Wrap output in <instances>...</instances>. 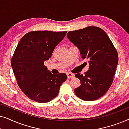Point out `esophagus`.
<instances>
[{"label":"esophagus","instance_id":"1","mask_svg":"<svg viewBox=\"0 0 129 129\" xmlns=\"http://www.w3.org/2000/svg\"><path fill=\"white\" fill-rule=\"evenodd\" d=\"M67 76H68V79H72V78H73V77H75V75H74V74L72 73H70V72H68V73H67Z\"/></svg>","mask_w":129,"mask_h":129}]
</instances>
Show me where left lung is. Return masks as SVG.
<instances>
[{
	"label": "left lung",
	"instance_id": "obj_1",
	"mask_svg": "<svg viewBox=\"0 0 129 129\" xmlns=\"http://www.w3.org/2000/svg\"><path fill=\"white\" fill-rule=\"evenodd\" d=\"M67 37L80 50L82 59H88L89 63L85 75H75L81 81L80 86L75 89V94L85 101L98 99L113 81L119 61L117 50L106 33L96 26L70 31Z\"/></svg>",
	"mask_w": 129,
	"mask_h": 129
}]
</instances>
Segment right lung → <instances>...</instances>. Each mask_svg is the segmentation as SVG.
<instances>
[{
    "label": "right lung",
    "instance_id": "obj_1",
    "mask_svg": "<svg viewBox=\"0 0 129 129\" xmlns=\"http://www.w3.org/2000/svg\"><path fill=\"white\" fill-rule=\"evenodd\" d=\"M67 31H32L19 41L12 58V68L20 89L31 100L46 103L57 96L65 73L53 75L44 65Z\"/></svg>",
    "mask_w": 129,
    "mask_h": 129
}]
</instances>
